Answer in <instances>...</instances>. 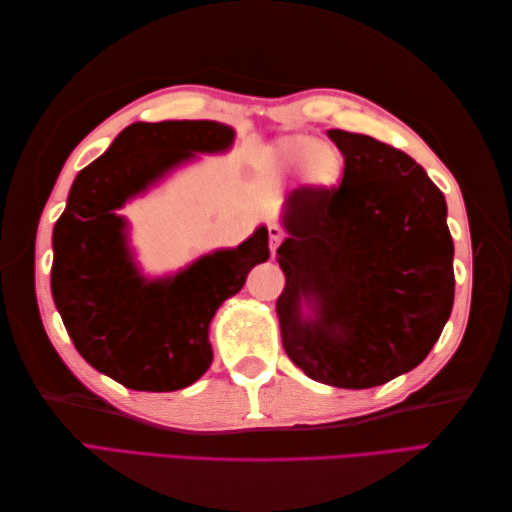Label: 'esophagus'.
<instances>
[{
	"label": "esophagus",
	"instance_id": "1",
	"mask_svg": "<svg viewBox=\"0 0 512 512\" xmlns=\"http://www.w3.org/2000/svg\"><path fill=\"white\" fill-rule=\"evenodd\" d=\"M281 242H284V231H281V228H279L277 224H270V226H268V246H270V253L275 255Z\"/></svg>",
	"mask_w": 512,
	"mask_h": 512
}]
</instances>
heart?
<instances>
[{
    "label": "heart",
    "instance_id": "b5f03b06",
    "mask_svg": "<svg viewBox=\"0 0 512 512\" xmlns=\"http://www.w3.org/2000/svg\"><path fill=\"white\" fill-rule=\"evenodd\" d=\"M273 162L279 171H290L301 165L303 178L319 189L334 187L345 171V158L339 147L312 143V138L303 134L277 138L273 145Z\"/></svg>",
    "mask_w": 512,
    "mask_h": 512
}]
</instances>
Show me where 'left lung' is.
<instances>
[{"mask_svg": "<svg viewBox=\"0 0 512 512\" xmlns=\"http://www.w3.org/2000/svg\"><path fill=\"white\" fill-rule=\"evenodd\" d=\"M328 136L345 158L341 184L286 200L281 343L317 383L367 389L418 367L440 339L453 239L444 195L416 160L372 136Z\"/></svg>", "mask_w": 512, "mask_h": 512, "instance_id": "8db88e82", "label": "left lung"}]
</instances>
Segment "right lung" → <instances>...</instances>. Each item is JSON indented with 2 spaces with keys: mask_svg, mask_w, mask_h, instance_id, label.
I'll use <instances>...</instances> for the list:
<instances>
[{
  "mask_svg": "<svg viewBox=\"0 0 512 512\" xmlns=\"http://www.w3.org/2000/svg\"><path fill=\"white\" fill-rule=\"evenodd\" d=\"M233 136L215 121L129 125L79 171L54 224V306L85 361L129 389L176 391L195 383L213 361V314L270 250L266 226H259L237 248L149 281L138 273L125 220L114 211L195 151L228 149Z\"/></svg>",
  "mask_w": 512,
  "mask_h": 512,
  "instance_id": "1",
  "label": "right lung"
}]
</instances>
